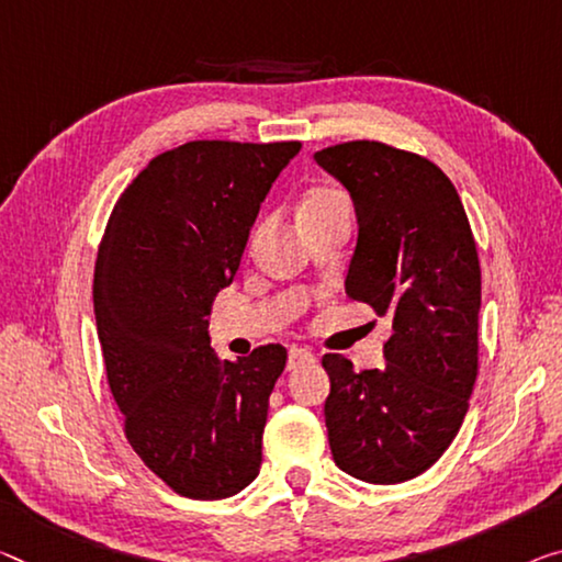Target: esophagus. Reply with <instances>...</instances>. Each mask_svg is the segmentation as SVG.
<instances>
[{
	"label": "esophagus",
	"instance_id": "obj_1",
	"mask_svg": "<svg viewBox=\"0 0 562 562\" xmlns=\"http://www.w3.org/2000/svg\"><path fill=\"white\" fill-rule=\"evenodd\" d=\"M306 364H316V357L308 349H291L289 351V371H296Z\"/></svg>",
	"mask_w": 562,
	"mask_h": 562
}]
</instances>
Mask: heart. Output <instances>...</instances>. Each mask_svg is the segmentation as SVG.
<instances>
[{
    "mask_svg": "<svg viewBox=\"0 0 562 562\" xmlns=\"http://www.w3.org/2000/svg\"><path fill=\"white\" fill-rule=\"evenodd\" d=\"M341 205H349V203L339 191H334V188H316V191L308 193L306 201L301 203L299 215H311V213L341 209Z\"/></svg>",
    "mask_w": 562,
    "mask_h": 562,
    "instance_id": "obj_1",
    "label": "heart"
}]
</instances>
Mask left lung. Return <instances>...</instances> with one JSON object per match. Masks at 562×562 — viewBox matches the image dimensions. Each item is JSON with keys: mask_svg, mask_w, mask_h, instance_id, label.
I'll return each instance as SVG.
<instances>
[{"mask_svg": "<svg viewBox=\"0 0 562 562\" xmlns=\"http://www.w3.org/2000/svg\"><path fill=\"white\" fill-rule=\"evenodd\" d=\"M314 160L347 188L357 213L347 296L390 316L382 369L353 371L341 353L324 417L336 468L371 485L429 470L468 414L477 379L480 261L468 213L435 162L374 140Z\"/></svg>", "mask_w": 562, "mask_h": 562, "instance_id": "obj_1", "label": "left lung"}]
</instances>
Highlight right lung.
I'll return each instance as SVG.
<instances>
[{"mask_svg": "<svg viewBox=\"0 0 562 562\" xmlns=\"http://www.w3.org/2000/svg\"><path fill=\"white\" fill-rule=\"evenodd\" d=\"M301 143L195 140L148 162L117 198L92 304L108 384L140 460L178 495L223 499L261 470L281 344L221 361L209 336L261 203Z\"/></svg>", "mask_w": 562, "mask_h": 562, "instance_id": "1", "label": "right lung"}]
</instances>
